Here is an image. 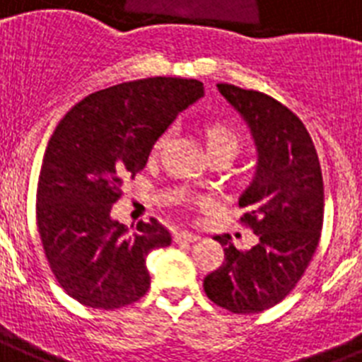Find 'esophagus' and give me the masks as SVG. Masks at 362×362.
Masks as SVG:
<instances>
[{"mask_svg":"<svg viewBox=\"0 0 362 362\" xmlns=\"http://www.w3.org/2000/svg\"><path fill=\"white\" fill-rule=\"evenodd\" d=\"M199 235L191 232H176L175 233V243H197L199 241Z\"/></svg>","mask_w":362,"mask_h":362,"instance_id":"obj_1","label":"esophagus"}]
</instances>
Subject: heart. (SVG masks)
I'll list each match as a JSON object with an SVG mask.
<instances>
[{"instance_id":"1","label":"heart","mask_w":362,"mask_h":362,"mask_svg":"<svg viewBox=\"0 0 362 362\" xmlns=\"http://www.w3.org/2000/svg\"><path fill=\"white\" fill-rule=\"evenodd\" d=\"M169 138H171V129H165L154 141L153 153L158 154L160 151H163ZM204 138L209 153H215V151H232L233 154L238 153L239 134L228 123H223V121H209V123H206Z\"/></svg>"}]
</instances>
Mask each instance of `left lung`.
<instances>
[{
	"instance_id": "1",
	"label": "left lung",
	"mask_w": 362,
	"mask_h": 362,
	"mask_svg": "<svg viewBox=\"0 0 362 362\" xmlns=\"http://www.w3.org/2000/svg\"><path fill=\"white\" fill-rule=\"evenodd\" d=\"M218 92L250 124L259 162L256 178L239 199V221L256 233L250 250L230 235H215L223 265L204 278L208 298L230 313L250 315L274 308L302 279L320 241L324 180L318 154L300 117L274 97L233 84Z\"/></svg>"
}]
</instances>
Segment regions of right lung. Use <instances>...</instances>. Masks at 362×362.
Masks as SVG:
<instances>
[{
  "mask_svg": "<svg viewBox=\"0 0 362 362\" xmlns=\"http://www.w3.org/2000/svg\"><path fill=\"white\" fill-rule=\"evenodd\" d=\"M202 93L195 78H139L88 95L57 124L38 176L36 224L51 272L73 300L114 311L148 291L145 259L171 245V232L156 218L129 232L110 209L158 136Z\"/></svg>",
  "mask_w": 362,
  "mask_h": 362,
  "instance_id": "add662e5",
  "label": "right lung"
}]
</instances>
